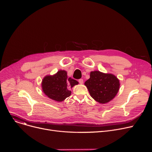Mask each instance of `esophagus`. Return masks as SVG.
Segmentation results:
<instances>
[{
	"mask_svg": "<svg viewBox=\"0 0 152 152\" xmlns=\"http://www.w3.org/2000/svg\"><path fill=\"white\" fill-rule=\"evenodd\" d=\"M78 82H79L80 84H83V79H80L78 80Z\"/></svg>",
	"mask_w": 152,
	"mask_h": 152,
	"instance_id": "1",
	"label": "esophagus"
}]
</instances>
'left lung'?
Wrapping results in <instances>:
<instances>
[{"mask_svg":"<svg viewBox=\"0 0 152 152\" xmlns=\"http://www.w3.org/2000/svg\"><path fill=\"white\" fill-rule=\"evenodd\" d=\"M85 85L95 101L105 104L115 97L119 91L120 84L115 75L94 71L90 72V77Z\"/></svg>","mask_w":152,"mask_h":152,"instance_id":"1","label":"left lung"}]
</instances>
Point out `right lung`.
<instances>
[{
  "mask_svg": "<svg viewBox=\"0 0 152 152\" xmlns=\"http://www.w3.org/2000/svg\"><path fill=\"white\" fill-rule=\"evenodd\" d=\"M78 84V82L67 76V72L60 70L53 76H46L42 81V89L48 98L57 102H63L69 97L71 91L69 88Z\"/></svg>",
  "mask_w": 152,
  "mask_h": 152,
  "instance_id": "1",
  "label": "right lung"
}]
</instances>
